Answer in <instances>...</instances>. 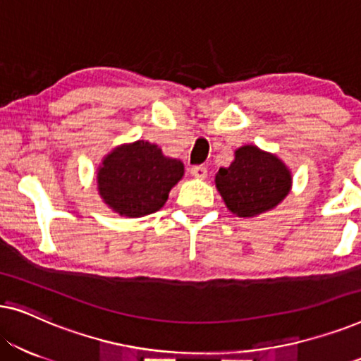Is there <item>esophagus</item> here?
<instances>
[{
	"mask_svg": "<svg viewBox=\"0 0 361 361\" xmlns=\"http://www.w3.org/2000/svg\"><path fill=\"white\" fill-rule=\"evenodd\" d=\"M190 174L197 177V179H205V177H207V167L205 166H194L190 169Z\"/></svg>",
	"mask_w": 361,
	"mask_h": 361,
	"instance_id": "1",
	"label": "esophagus"
}]
</instances>
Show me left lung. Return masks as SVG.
Segmentation results:
<instances>
[{"mask_svg":"<svg viewBox=\"0 0 361 361\" xmlns=\"http://www.w3.org/2000/svg\"><path fill=\"white\" fill-rule=\"evenodd\" d=\"M215 184L231 214L250 219L283 202L293 177L278 156L256 146H241L230 167L216 172Z\"/></svg>","mask_w":361,"mask_h":361,"instance_id":"obj_1","label":"left lung"}]
</instances>
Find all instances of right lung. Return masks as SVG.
Instances as JSON below:
<instances>
[{"label": "right lung", "mask_w": 361, "mask_h": 361, "mask_svg": "<svg viewBox=\"0 0 361 361\" xmlns=\"http://www.w3.org/2000/svg\"><path fill=\"white\" fill-rule=\"evenodd\" d=\"M184 176V164L162 154L161 147L135 141L113 149L98 167V194L123 216L154 214Z\"/></svg>", "instance_id": "1"}]
</instances>
